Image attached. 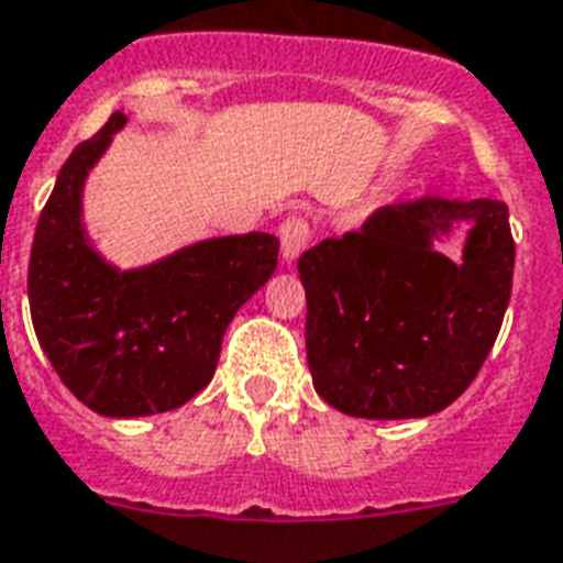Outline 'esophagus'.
<instances>
[{"label":"esophagus","mask_w":563,"mask_h":563,"mask_svg":"<svg viewBox=\"0 0 563 563\" xmlns=\"http://www.w3.org/2000/svg\"><path fill=\"white\" fill-rule=\"evenodd\" d=\"M309 239H312V228H309V221L303 216H289V219L280 224V245H283V260L286 263H295L300 254H303V247L309 245Z\"/></svg>","instance_id":"34e87169"}]
</instances>
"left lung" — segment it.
Returning <instances> with one entry per match:
<instances>
[{
	"label": "left lung",
	"instance_id": "obj_1",
	"mask_svg": "<svg viewBox=\"0 0 563 563\" xmlns=\"http://www.w3.org/2000/svg\"><path fill=\"white\" fill-rule=\"evenodd\" d=\"M455 220L472 221L462 264L431 247ZM298 272L316 391L353 418H427L462 397L497 342L515 277L508 207L385 203L303 251Z\"/></svg>",
	"mask_w": 563,
	"mask_h": 563
}]
</instances>
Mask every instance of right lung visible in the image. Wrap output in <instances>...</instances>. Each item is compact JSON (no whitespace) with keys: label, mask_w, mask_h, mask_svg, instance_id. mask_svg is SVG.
<instances>
[{"label":"right lung","mask_w":563,"mask_h":563,"mask_svg":"<svg viewBox=\"0 0 563 563\" xmlns=\"http://www.w3.org/2000/svg\"><path fill=\"white\" fill-rule=\"evenodd\" d=\"M113 113L60 166L29 260L34 333L69 391L104 418H143L192 400L219 365L224 330L277 268L272 233L203 239L119 272L87 242V172L125 125Z\"/></svg>","instance_id":"1"}]
</instances>
